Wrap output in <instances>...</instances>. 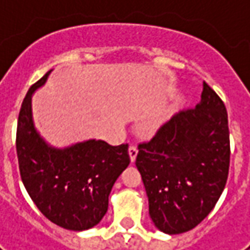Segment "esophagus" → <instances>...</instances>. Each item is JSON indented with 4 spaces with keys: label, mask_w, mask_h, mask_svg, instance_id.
<instances>
[{
    "label": "esophagus",
    "mask_w": 250,
    "mask_h": 250,
    "mask_svg": "<svg viewBox=\"0 0 250 250\" xmlns=\"http://www.w3.org/2000/svg\"><path fill=\"white\" fill-rule=\"evenodd\" d=\"M136 156H138V147L135 145H132V146H129V157L132 163H135Z\"/></svg>",
    "instance_id": "1"
}]
</instances>
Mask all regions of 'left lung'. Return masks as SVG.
I'll return each mask as SVG.
<instances>
[{
  "mask_svg": "<svg viewBox=\"0 0 250 250\" xmlns=\"http://www.w3.org/2000/svg\"><path fill=\"white\" fill-rule=\"evenodd\" d=\"M138 149L135 164L154 226L169 235L195 228L216 206L228 178L231 151L224 103L203 82L196 107L179 111Z\"/></svg>",
  "mask_w": 250,
  "mask_h": 250,
  "instance_id": "8db88e82",
  "label": "left lung"
}]
</instances>
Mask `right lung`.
Here are the masks:
<instances>
[{"label": "right lung", "mask_w": 250, "mask_h": 250, "mask_svg": "<svg viewBox=\"0 0 250 250\" xmlns=\"http://www.w3.org/2000/svg\"><path fill=\"white\" fill-rule=\"evenodd\" d=\"M50 73L29 89L19 111V171L29 196L51 223L84 231L105 216L111 189L130 163L128 145L90 139L63 149L50 146L36 129L32 114V96Z\"/></svg>", "instance_id": "obj_1"}]
</instances>
